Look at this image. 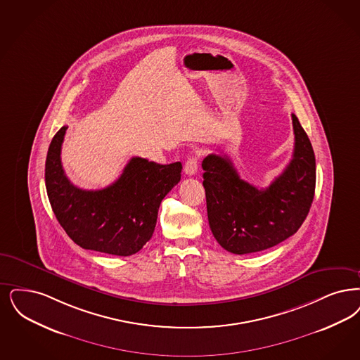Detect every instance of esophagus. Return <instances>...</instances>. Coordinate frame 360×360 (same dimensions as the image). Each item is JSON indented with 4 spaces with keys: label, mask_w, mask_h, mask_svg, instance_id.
<instances>
[{
    "label": "esophagus",
    "mask_w": 360,
    "mask_h": 360,
    "mask_svg": "<svg viewBox=\"0 0 360 360\" xmlns=\"http://www.w3.org/2000/svg\"><path fill=\"white\" fill-rule=\"evenodd\" d=\"M185 173L187 175H195L197 172H198V157L197 155H191V157H188L186 160V163H185Z\"/></svg>",
    "instance_id": "1"
}]
</instances>
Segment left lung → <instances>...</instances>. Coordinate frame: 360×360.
Returning <instances> with one entry per match:
<instances>
[{"instance_id": "left-lung-1", "label": "left lung", "mask_w": 360, "mask_h": 360, "mask_svg": "<svg viewBox=\"0 0 360 360\" xmlns=\"http://www.w3.org/2000/svg\"><path fill=\"white\" fill-rule=\"evenodd\" d=\"M295 150L285 170L266 188L245 182L228 155L202 160L207 218L218 244L234 255L269 249L293 236L315 195L316 162L312 144L292 114Z\"/></svg>"}]
</instances>
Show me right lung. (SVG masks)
<instances>
[{"label": "right lung", "mask_w": 360, "mask_h": 360, "mask_svg": "<svg viewBox=\"0 0 360 360\" xmlns=\"http://www.w3.org/2000/svg\"><path fill=\"white\" fill-rule=\"evenodd\" d=\"M67 129L53 136L45 162V186L58 224L83 249L135 255L153 237L159 205L181 181L182 163L159 165L135 157L112 185L83 190L63 170L60 154Z\"/></svg>", "instance_id": "1"}]
</instances>
